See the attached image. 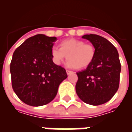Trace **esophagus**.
<instances>
[{
	"label": "esophagus",
	"instance_id": "34e87169",
	"mask_svg": "<svg viewBox=\"0 0 132 132\" xmlns=\"http://www.w3.org/2000/svg\"><path fill=\"white\" fill-rule=\"evenodd\" d=\"M73 72L71 71H69V70H66V73L68 75H70L71 74V73H73Z\"/></svg>",
	"mask_w": 132,
	"mask_h": 132
}]
</instances>
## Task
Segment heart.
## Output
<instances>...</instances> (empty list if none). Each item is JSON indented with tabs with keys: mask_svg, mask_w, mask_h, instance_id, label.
Masks as SVG:
<instances>
[{
	"mask_svg": "<svg viewBox=\"0 0 132 132\" xmlns=\"http://www.w3.org/2000/svg\"><path fill=\"white\" fill-rule=\"evenodd\" d=\"M59 48L53 46L51 55L54 63L61 65L67 57L66 66L77 69H84L90 65L95 56V48L92 44L76 39H69L62 41Z\"/></svg>",
	"mask_w": 132,
	"mask_h": 132,
	"instance_id": "heart-1",
	"label": "heart"
}]
</instances>
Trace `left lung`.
I'll return each mask as SVG.
<instances>
[{"instance_id":"obj_1","label":"left lung","mask_w":132,"mask_h":132,"mask_svg":"<svg viewBox=\"0 0 132 132\" xmlns=\"http://www.w3.org/2000/svg\"><path fill=\"white\" fill-rule=\"evenodd\" d=\"M95 48V56L86 69L77 73L76 91L82 101L91 105L108 102L119 88L121 64L119 54L110 42L97 35H83Z\"/></svg>"}]
</instances>
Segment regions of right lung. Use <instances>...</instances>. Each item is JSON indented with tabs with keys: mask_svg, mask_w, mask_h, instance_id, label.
<instances>
[{
	"mask_svg": "<svg viewBox=\"0 0 132 132\" xmlns=\"http://www.w3.org/2000/svg\"><path fill=\"white\" fill-rule=\"evenodd\" d=\"M56 37L37 35L14 52L10 63L12 87L20 100L30 106L46 105L54 99L65 69L53 62L51 49Z\"/></svg>",
	"mask_w": 132,
	"mask_h": 132,
	"instance_id": "obj_1",
	"label": "right lung"
}]
</instances>
